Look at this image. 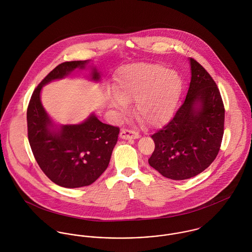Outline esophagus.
Listing matches in <instances>:
<instances>
[{"instance_id": "34e87169", "label": "esophagus", "mask_w": 252, "mask_h": 252, "mask_svg": "<svg viewBox=\"0 0 252 252\" xmlns=\"http://www.w3.org/2000/svg\"><path fill=\"white\" fill-rule=\"evenodd\" d=\"M120 138L124 140H131V139H138L140 138V135L130 129H122L120 132Z\"/></svg>"}]
</instances>
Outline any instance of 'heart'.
<instances>
[{
	"label": "heart",
	"mask_w": 252,
	"mask_h": 252,
	"mask_svg": "<svg viewBox=\"0 0 252 252\" xmlns=\"http://www.w3.org/2000/svg\"><path fill=\"white\" fill-rule=\"evenodd\" d=\"M181 88L178 73L156 64H137L120 72L110 105L123 113L127 103L136 100L138 116L156 127L173 115Z\"/></svg>",
	"instance_id": "b5f03b06"
}]
</instances>
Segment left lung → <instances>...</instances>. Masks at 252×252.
<instances>
[{
  "instance_id": "obj_1",
  "label": "left lung",
  "mask_w": 252,
  "mask_h": 252,
  "mask_svg": "<svg viewBox=\"0 0 252 252\" xmlns=\"http://www.w3.org/2000/svg\"><path fill=\"white\" fill-rule=\"evenodd\" d=\"M191 81L185 101L162 129L151 135L155 148L149 165L163 177L187 180L216 158L224 133L225 108L211 74L190 58Z\"/></svg>"
}]
</instances>
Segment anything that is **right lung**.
Returning a JSON list of instances; mask_svg holds the SVG:
<instances>
[{
    "instance_id": "add662e5",
    "label": "right lung",
    "mask_w": 252,
    "mask_h": 252,
    "mask_svg": "<svg viewBox=\"0 0 252 252\" xmlns=\"http://www.w3.org/2000/svg\"><path fill=\"white\" fill-rule=\"evenodd\" d=\"M88 60L64 62L49 72L36 86L27 108L28 140L36 163L57 185L77 188L92 184L108 168L119 127L101 122L91 114L83 123L65 125L51 131V121L40 103L41 87L66 76L74 69H84ZM92 78L100 74L93 71Z\"/></svg>"
}]
</instances>
